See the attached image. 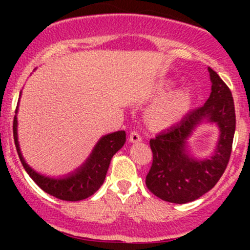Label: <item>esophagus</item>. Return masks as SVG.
<instances>
[{"label":"esophagus","mask_w":250,"mask_h":250,"mask_svg":"<svg viewBox=\"0 0 250 250\" xmlns=\"http://www.w3.org/2000/svg\"><path fill=\"white\" fill-rule=\"evenodd\" d=\"M141 139H143V138H141V135L139 134V133L135 132V130H132V132H130L129 140L132 141V143H140Z\"/></svg>","instance_id":"esophagus-1"}]
</instances>
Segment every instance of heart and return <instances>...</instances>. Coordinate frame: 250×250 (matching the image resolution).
<instances>
[{
	"instance_id": "1",
	"label": "heart",
	"mask_w": 250,
	"mask_h": 250,
	"mask_svg": "<svg viewBox=\"0 0 250 250\" xmlns=\"http://www.w3.org/2000/svg\"><path fill=\"white\" fill-rule=\"evenodd\" d=\"M192 90L190 88L178 90L153 105L148 112V118L158 127L172 125L185 115L192 102Z\"/></svg>"
}]
</instances>
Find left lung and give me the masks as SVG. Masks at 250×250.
I'll return each mask as SVG.
<instances>
[{
    "mask_svg": "<svg viewBox=\"0 0 250 250\" xmlns=\"http://www.w3.org/2000/svg\"><path fill=\"white\" fill-rule=\"evenodd\" d=\"M208 70L211 93L206 104L186 113L178 125L150 140L152 165L145 183L153 195L167 202L183 204L200 198L216 185L230 161L236 129L232 93L214 70ZM206 118L218 123L221 139L214 156L196 161L186 153L185 144Z\"/></svg>",
    "mask_w": 250,
    "mask_h": 250,
    "instance_id": "obj_1",
    "label": "left lung"
}]
</instances>
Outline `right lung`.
I'll return each instance as SVG.
<instances>
[{"label": "right lung", "mask_w": 250, "mask_h": 250, "mask_svg": "<svg viewBox=\"0 0 250 250\" xmlns=\"http://www.w3.org/2000/svg\"><path fill=\"white\" fill-rule=\"evenodd\" d=\"M13 135L20 162L27 174L31 176L32 180L44 192L49 193L59 200L71 201V202L85 200L92 196L95 191L99 190V188L104 183L105 176H106L111 158L125 143V130H118V132L105 135L97 144L87 162L76 173L72 174L71 176L58 180V179H49L43 175H40L26 165L20 153L19 144H18L17 117H14L13 121Z\"/></svg>", "instance_id": "1"}]
</instances>
